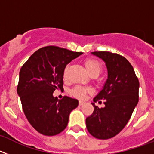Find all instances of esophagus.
Listing matches in <instances>:
<instances>
[{"mask_svg": "<svg viewBox=\"0 0 154 154\" xmlns=\"http://www.w3.org/2000/svg\"><path fill=\"white\" fill-rule=\"evenodd\" d=\"M84 103H85V102H84V101H81V100H80L79 103V106H82V105H83Z\"/></svg>", "mask_w": 154, "mask_h": 154, "instance_id": "esophagus-1", "label": "esophagus"}]
</instances>
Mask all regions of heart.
Instances as JSON below:
<instances>
[{
	"mask_svg": "<svg viewBox=\"0 0 154 154\" xmlns=\"http://www.w3.org/2000/svg\"><path fill=\"white\" fill-rule=\"evenodd\" d=\"M85 66L87 72L91 75H98L100 73L102 69V66L98 61L92 59V58H88L85 61ZM89 91V89L84 88L81 86H76L74 89H72L71 93L73 96L77 98L82 99L85 96V93Z\"/></svg>",
	"mask_w": 154,
	"mask_h": 154,
	"instance_id": "heart-1",
	"label": "heart"
}]
</instances>
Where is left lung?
<instances>
[{"instance_id":"left-lung-1","label":"left lung","mask_w":154,"mask_h":154,"mask_svg":"<svg viewBox=\"0 0 154 154\" xmlns=\"http://www.w3.org/2000/svg\"><path fill=\"white\" fill-rule=\"evenodd\" d=\"M106 63L108 77L93 102L104 100L105 107L99 108L92 103L94 111L85 119L91 135L107 140L117 135L131 117L139 101L140 83L134 69L122 55L109 51H94Z\"/></svg>"}]
</instances>
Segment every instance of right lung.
<instances>
[{
    "instance_id": "add662e5",
    "label": "right lung",
    "mask_w": 154,
    "mask_h": 154,
    "mask_svg": "<svg viewBox=\"0 0 154 154\" xmlns=\"http://www.w3.org/2000/svg\"><path fill=\"white\" fill-rule=\"evenodd\" d=\"M56 46L37 50L23 65L19 73L17 92L30 124L38 133L55 136L65 130L70 112L79 101L69 96L58 100L55 89H63L66 65L81 55Z\"/></svg>"
}]
</instances>
